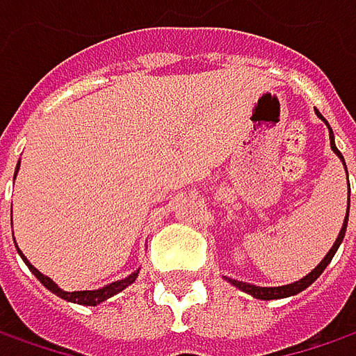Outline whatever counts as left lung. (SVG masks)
<instances>
[{
    "label": "left lung",
    "mask_w": 356,
    "mask_h": 356,
    "mask_svg": "<svg viewBox=\"0 0 356 356\" xmlns=\"http://www.w3.org/2000/svg\"><path fill=\"white\" fill-rule=\"evenodd\" d=\"M316 115L328 125V121L322 117V115L318 113ZM328 134H330V147H332V152L341 158V162L344 164V158L343 154L339 152V147L334 145V134H332V129H330V125H328ZM344 168H346V164H344ZM350 200V198H348ZM346 222H348V215H346V218H344L343 222V229H341V233H339V237H337V241H334V245H332V249L326 253V257L318 264L306 277H302V280H298V282H293V284H288V286H277V288H259V286H253V284H245V282H237V280H231L229 277V282L235 286V288H239L241 292H247L251 293L253 298H257V300H280V298H288V296H296V293H300L302 290H306L310 284H314L318 277H320V273L326 269V266L332 261V257H334V253H337V249L341 247V243H343L344 239V231H346Z\"/></svg>",
    "instance_id": "1"
}]
</instances>
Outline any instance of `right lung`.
Instances as JSON below:
<instances>
[{
    "label": "right lung",
    "mask_w": 356,
    "mask_h": 356,
    "mask_svg": "<svg viewBox=\"0 0 356 356\" xmlns=\"http://www.w3.org/2000/svg\"><path fill=\"white\" fill-rule=\"evenodd\" d=\"M17 170H19V162H17V165H15V174H17ZM19 251V249H17ZM19 255H22V259L26 261V266L30 267V271L38 277L40 282L50 290L52 293H56V296H60L63 300H66V302H74V304H83V306H97V304H101V302H105V300H109L111 296H115V293H119L121 290H125L127 286H131L134 282H136V277H138V273H140V269L138 271H134L131 275H127L125 280H117V282H113V284H109V286H105V288H99V290H83V292H64V290H60L48 275H44V273H40L36 267L32 266L28 259H26V255L19 251Z\"/></svg>",
    "instance_id": "1"
}]
</instances>
